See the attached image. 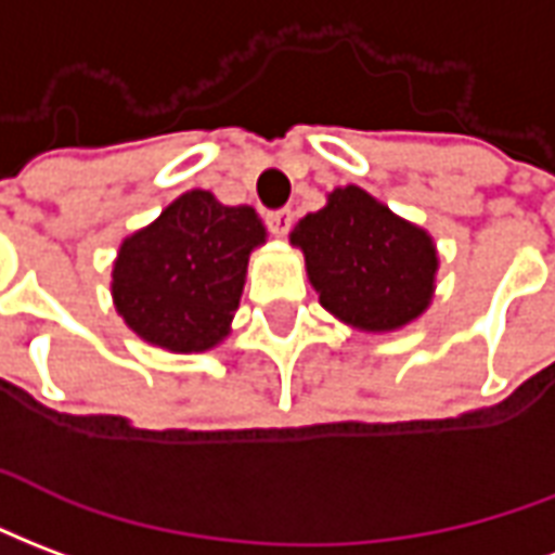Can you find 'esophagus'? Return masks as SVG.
I'll list each match as a JSON object with an SVG mask.
<instances>
[{
	"mask_svg": "<svg viewBox=\"0 0 555 555\" xmlns=\"http://www.w3.org/2000/svg\"><path fill=\"white\" fill-rule=\"evenodd\" d=\"M266 228L272 230L274 236H286L293 228V209H272L266 212Z\"/></svg>",
	"mask_w": 555,
	"mask_h": 555,
	"instance_id": "obj_1",
	"label": "esophagus"
}]
</instances>
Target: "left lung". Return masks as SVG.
<instances>
[{
  "label": "left lung",
  "mask_w": 555,
  "mask_h": 555,
  "mask_svg": "<svg viewBox=\"0 0 555 555\" xmlns=\"http://www.w3.org/2000/svg\"><path fill=\"white\" fill-rule=\"evenodd\" d=\"M293 245L305 250L310 283L334 317L363 331H393L431 301L438 254L426 230L346 185L301 218Z\"/></svg>",
  "instance_id": "1"
}]
</instances>
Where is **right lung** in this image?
I'll return each mask as SVG.
<instances>
[{
	"label": "right lung",
	"instance_id": "right-lung-1",
	"mask_svg": "<svg viewBox=\"0 0 555 555\" xmlns=\"http://www.w3.org/2000/svg\"><path fill=\"white\" fill-rule=\"evenodd\" d=\"M262 242L266 228L250 206L185 192L120 245L112 274L117 313L153 346L212 349L228 337L248 254Z\"/></svg>",
	"mask_w": 555,
	"mask_h": 555
}]
</instances>
